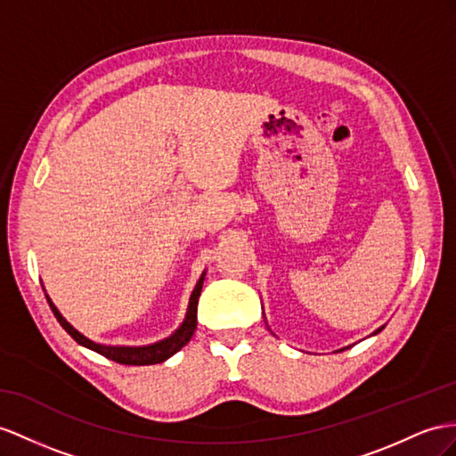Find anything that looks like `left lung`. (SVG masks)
Returning a JSON list of instances; mask_svg holds the SVG:
<instances>
[{
	"label": "left lung",
	"mask_w": 456,
	"mask_h": 456,
	"mask_svg": "<svg viewBox=\"0 0 456 456\" xmlns=\"http://www.w3.org/2000/svg\"><path fill=\"white\" fill-rule=\"evenodd\" d=\"M378 331H381V330H378Z\"/></svg>",
	"instance_id": "1"
}]
</instances>
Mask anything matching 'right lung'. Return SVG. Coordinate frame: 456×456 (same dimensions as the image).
Segmentation results:
<instances>
[{"instance_id": "add662e5", "label": "right lung", "mask_w": 456, "mask_h": 456, "mask_svg": "<svg viewBox=\"0 0 456 456\" xmlns=\"http://www.w3.org/2000/svg\"><path fill=\"white\" fill-rule=\"evenodd\" d=\"M202 283H204V273L202 277L198 279V283L192 290V297L189 302V312H186V318L183 322L181 328L175 331L167 339H163L159 343L154 345H148V346H106V345H98L94 341L86 339L85 335H80L71 323H69L60 310L53 306V302L48 298L50 302V308L53 312V316L57 318V322L61 323V328L73 337V339L83 345L90 350H94V353L106 356L113 362H119V364H126V366H150V364H159V362L167 360L169 356H173L175 353H179V350L192 339L194 330H196V312H198V298H200L202 293Z\"/></svg>"}]
</instances>
